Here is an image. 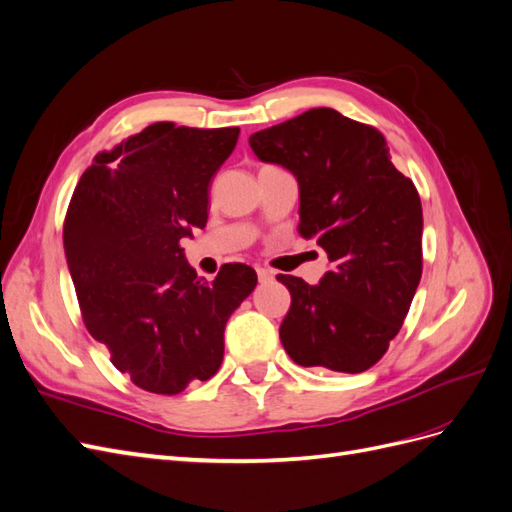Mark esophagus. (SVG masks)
Returning a JSON list of instances; mask_svg holds the SVG:
<instances>
[{
	"label": "esophagus",
	"mask_w": 512,
	"mask_h": 512,
	"mask_svg": "<svg viewBox=\"0 0 512 512\" xmlns=\"http://www.w3.org/2000/svg\"><path fill=\"white\" fill-rule=\"evenodd\" d=\"M256 273H258V280H260L262 284L273 280V271H269V269H265V267H258V269H256Z\"/></svg>",
	"instance_id": "34e87169"
}]
</instances>
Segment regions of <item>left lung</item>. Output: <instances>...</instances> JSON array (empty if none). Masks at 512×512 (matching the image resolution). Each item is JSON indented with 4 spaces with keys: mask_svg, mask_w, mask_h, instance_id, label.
<instances>
[{
    "mask_svg": "<svg viewBox=\"0 0 512 512\" xmlns=\"http://www.w3.org/2000/svg\"><path fill=\"white\" fill-rule=\"evenodd\" d=\"M262 162L299 181V235L314 239L331 271L318 286L277 275L290 290L280 339L303 367L361 374L404 324L423 273V209L414 183L389 158L382 132L333 108L250 136Z\"/></svg>",
    "mask_w": 512,
    "mask_h": 512,
    "instance_id": "8db88e82",
    "label": "left lung"
}]
</instances>
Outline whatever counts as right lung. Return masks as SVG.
<instances>
[{
  "label": "right lung",
  "instance_id": "1",
  "mask_svg": "<svg viewBox=\"0 0 512 512\" xmlns=\"http://www.w3.org/2000/svg\"><path fill=\"white\" fill-rule=\"evenodd\" d=\"M237 138L151 123L100 151L70 198L64 250L83 322L143 391L177 395L215 376L226 322L256 288L243 262L205 282L179 243L205 228L211 179Z\"/></svg>",
  "mask_w": 512,
  "mask_h": 512
}]
</instances>
